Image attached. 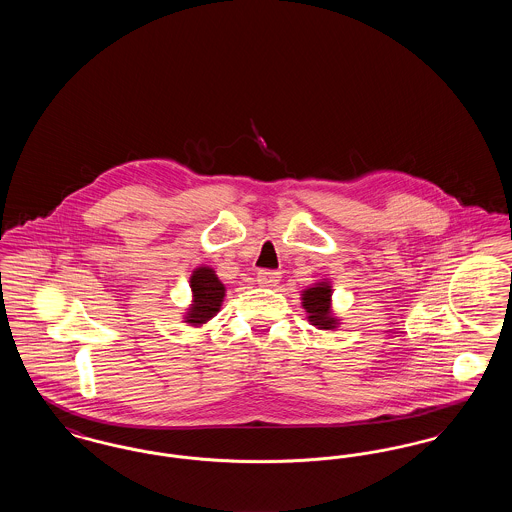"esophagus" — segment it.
<instances>
[{
	"label": "esophagus",
	"instance_id": "1",
	"mask_svg": "<svg viewBox=\"0 0 512 512\" xmlns=\"http://www.w3.org/2000/svg\"><path fill=\"white\" fill-rule=\"evenodd\" d=\"M280 272H276V270H259L257 272V282L261 284V286H265V288H272V286H276L278 282H280Z\"/></svg>",
	"mask_w": 512,
	"mask_h": 512
}]
</instances>
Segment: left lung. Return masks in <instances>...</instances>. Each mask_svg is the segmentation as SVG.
Instances as JSON below:
<instances>
[{
  "instance_id": "1",
  "label": "left lung",
  "mask_w": 512,
  "mask_h": 512,
  "mask_svg": "<svg viewBox=\"0 0 512 512\" xmlns=\"http://www.w3.org/2000/svg\"><path fill=\"white\" fill-rule=\"evenodd\" d=\"M330 295L332 290L328 284H318L317 288L303 293V307L309 313V320L320 330H332L336 326V320L330 315Z\"/></svg>"
}]
</instances>
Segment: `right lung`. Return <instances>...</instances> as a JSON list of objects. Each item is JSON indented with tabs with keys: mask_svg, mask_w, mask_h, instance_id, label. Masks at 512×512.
<instances>
[{
	"mask_svg": "<svg viewBox=\"0 0 512 512\" xmlns=\"http://www.w3.org/2000/svg\"><path fill=\"white\" fill-rule=\"evenodd\" d=\"M190 282L194 292V305L190 309L186 322L203 324L209 318L215 317V313L219 311L222 297H224V286L220 284L215 272L207 267L195 268Z\"/></svg>",
	"mask_w": 512,
	"mask_h": 512,
	"instance_id": "add662e5",
	"label": "right lung"
}]
</instances>
